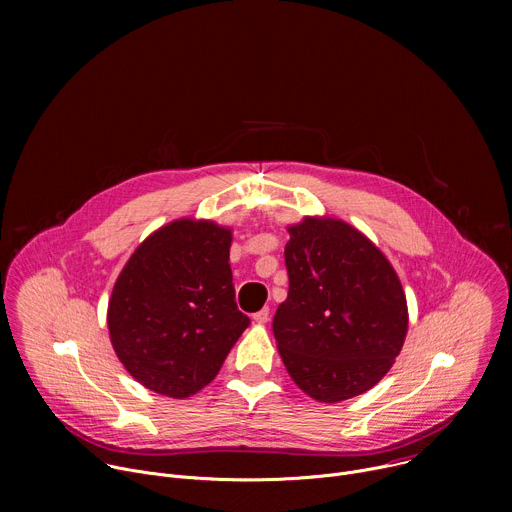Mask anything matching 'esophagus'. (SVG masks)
I'll return each mask as SVG.
<instances>
[{
  "mask_svg": "<svg viewBox=\"0 0 512 512\" xmlns=\"http://www.w3.org/2000/svg\"><path fill=\"white\" fill-rule=\"evenodd\" d=\"M253 322H257V324H267V322H269V308H263V310L255 312V314H253Z\"/></svg>",
  "mask_w": 512,
  "mask_h": 512,
  "instance_id": "obj_1",
  "label": "esophagus"
}]
</instances>
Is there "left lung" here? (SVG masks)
Here are the masks:
<instances>
[{
  "label": "left lung",
  "mask_w": 512,
  "mask_h": 512,
  "mask_svg": "<svg viewBox=\"0 0 512 512\" xmlns=\"http://www.w3.org/2000/svg\"><path fill=\"white\" fill-rule=\"evenodd\" d=\"M287 233L289 291L273 318L285 369L320 403L367 393L391 371L407 336L399 275L340 218L304 216Z\"/></svg>",
  "instance_id": "8db88e82"
}]
</instances>
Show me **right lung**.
Here are the masks:
<instances>
[{
  "instance_id": "obj_1",
  "label": "right lung",
  "mask_w": 512,
  "mask_h": 512,
  "mask_svg": "<svg viewBox=\"0 0 512 512\" xmlns=\"http://www.w3.org/2000/svg\"><path fill=\"white\" fill-rule=\"evenodd\" d=\"M233 231L178 218L145 237L121 269L107 308L113 350L145 389L186 399L221 371L249 326L237 310Z\"/></svg>"
}]
</instances>
